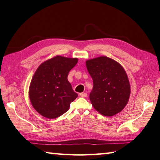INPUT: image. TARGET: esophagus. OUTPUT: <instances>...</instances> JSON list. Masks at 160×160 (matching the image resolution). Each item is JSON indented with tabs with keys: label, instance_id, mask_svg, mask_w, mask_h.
Wrapping results in <instances>:
<instances>
[{
	"label": "esophagus",
	"instance_id": "34e87169",
	"mask_svg": "<svg viewBox=\"0 0 160 160\" xmlns=\"http://www.w3.org/2000/svg\"><path fill=\"white\" fill-rule=\"evenodd\" d=\"M79 95L81 97H86L87 96V94L85 93V92H81V93H80Z\"/></svg>",
	"mask_w": 160,
	"mask_h": 160
}]
</instances>
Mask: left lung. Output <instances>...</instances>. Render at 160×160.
Returning a JSON list of instances; mask_svg holds the SVG:
<instances>
[{"label": "left lung", "instance_id": "8db88e82", "mask_svg": "<svg viewBox=\"0 0 160 160\" xmlns=\"http://www.w3.org/2000/svg\"><path fill=\"white\" fill-rule=\"evenodd\" d=\"M86 65L93 81L89 98L94 108L105 116L120 112L128 103L130 94L124 69L105 56L87 60Z\"/></svg>", "mask_w": 160, "mask_h": 160}]
</instances>
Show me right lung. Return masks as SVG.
Listing matches in <instances>:
<instances>
[{
    "mask_svg": "<svg viewBox=\"0 0 160 160\" xmlns=\"http://www.w3.org/2000/svg\"><path fill=\"white\" fill-rule=\"evenodd\" d=\"M77 58L57 55L44 61L32 78L29 97L31 103L41 116L54 119L63 115L78 97L68 80L69 71Z\"/></svg>",
    "mask_w": 160,
    "mask_h": 160,
    "instance_id": "obj_1",
    "label": "right lung"
}]
</instances>
